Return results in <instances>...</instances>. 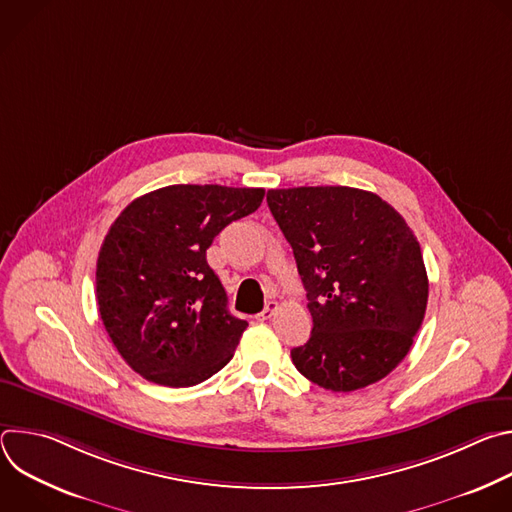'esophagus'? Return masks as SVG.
Listing matches in <instances>:
<instances>
[{"label":"esophagus","mask_w":512,"mask_h":512,"mask_svg":"<svg viewBox=\"0 0 512 512\" xmlns=\"http://www.w3.org/2000/svg\"><path fill=\"white\" fill-rule=\"evenodd\" d=\"M279 310V304L277 302H267V306L263 308V312H259L255 318L259 320V322H263V320H269L271 316H275V312Z\"/></svg>","instance_id":"1"}]
</instances>
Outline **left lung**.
<instances>
[{
    "label": "left lung",
    "instance_id": "8db88e82",
    "mask_svg": "<svg viewBox=\"0 0 512 512\" xmlns=\"http://www.w3.org/2000/svg\"><path fill=\"white\" fill-rule=\"evenodd\" d=\"M308 291L312 334L291 350L312 383L350 393L385 379L407 356L429 283L419 243L381 196L348 186L267 192Z\"/></svg>",
    "mask_w": 512,
    "mask_h": 512
}]
</instances>
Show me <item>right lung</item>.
I'll list each match as a JSON object with an SVG mask.
<instances>
[{"label": "right lung", "instance_id": "right-lung-1", "mask_svg": "<svg viewBox=\"0 0 512 512\" xmlns=\"http://www.w3.org/2000/svg\"><path fill=\"white\" fill-rule=\"evenodd\" d=\"M263 196V188L174 184L115 218L97 259V304L117 352L143 379L192 387L233 358L249 324L229 312L206 249Z\"/></svg>", "mask_w": 512, "mask_h": 512}]
</instances>
